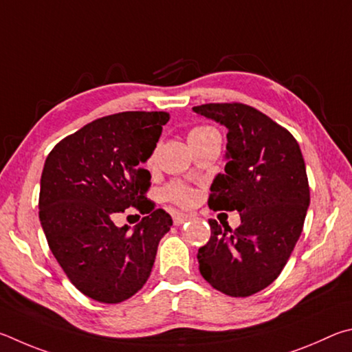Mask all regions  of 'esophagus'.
<instances>
[{"instance_id":"obj_1","label":"esophagus","mask_w":352,"mask_h":352,"mask_svg":"<svg viewBox=\"0 0 352 352\" xmlns=\"http://www.w3.org/2000/svg\"><path fill=\"white\" fill-rule=\"evenodd\" d=\"M190 219V214L186 213H176L175 217H173V224L175 226H182L186 221Z\"/></svg>"}]
</instances>
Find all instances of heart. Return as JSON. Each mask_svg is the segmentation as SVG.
Returning a JSON list of instances; mask_svg holds the SVG:
<instances>
[{"label":"heart","mask_w":352,"mask_h":352,"mask_svg":"<svg viewBox=\"0 0 352 352\" xmlns=\"http://www.w3.org/2000/svg\"><path fill=\"white\" fill-rule=\"evenodd\" d=\"M212 131H214L212 126H206V125L195 126L188 134V140L199 138V135H204V134L212 133ZM156 154H157V150H154L151 153L150 159H148V164L153 165L154 162H156ZM164 196L168 201L175 202V204H179V206H190V204H193V201H195L193 190L187 186H184V184H181V182L170 184V186L164 190Z\"/></svg>","instance_id":"heart-1"}]
</instances>
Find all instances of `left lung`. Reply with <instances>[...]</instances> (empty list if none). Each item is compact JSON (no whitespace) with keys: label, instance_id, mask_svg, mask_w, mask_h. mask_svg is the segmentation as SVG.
<instances>
[{"label":"left lung","instance_id":"left-lung-1","mask_svg":"<svg viewBox=\"0 0 352 352\" xmlns=\"http://www.w3.org/2000/svg\"><path fill=\"white\" fill-rule=\"evenodd\" d=\"M193 111L229 129L227 164L208 207L241 217L236 229L208 219L199 272L217 291L249 297L276 280L303 230L311 201L303 154L286 128L249 104L206 103Z\"/></svg>","mask_w":352,"mask_h":352}]
</instances>
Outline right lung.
<instances>
[{
	"mask_svg": "<svg viewBox=\"0 0 352 352\" xmlns=\"http://www.w3.org/2000/svg\"><path fill=\"white\" fill-rule=\"evenodd\" d=\"M168 120L165 111L100 117L46 157L38 214L49 249L72 285L100 303H120L144 287L173 224L146 198L151 175L142 168ZM129 206L147 214L133 232L112 223Z\"/></svg>",
	"mask_w": 352,
	"mask_h": 352,
	"instance_id": "right-lung-1",
	"label": "right lung"
}]
</instances>
